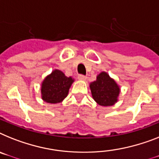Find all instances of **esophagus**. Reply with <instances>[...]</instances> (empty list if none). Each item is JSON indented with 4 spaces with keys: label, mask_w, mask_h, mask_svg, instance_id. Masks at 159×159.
I'll return each instance as SVG.
<instances>
[{
    "label": "esophagus",
    "mask_w": 159,
    "mask_h": 159,
    "mask_svg": "<svg viewBox=\"0 0 159 159\" xmlns=\"http://www.w3.org/2000/svg\"><path fill=\"white\" fill-rule=\"evenodd\" d=\"M78 79L81 80V81H86V77L84 75H78Z\"/></svg>",
    "instance_id": "1"
}]
</instances>
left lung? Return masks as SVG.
Segmentation results:
<instances>
[{"mask_svg": "<svg viewBox=\"0 0 159 159\" xmlns=\"http://www.w3.org/2000/svg\"><path fill=\"white\" fill-rule=\"evenodd\" d=\"M90 89L92 98L100 106H113L118 102L120 87L107 72L97 75L95 81L90 83Z\"/></svg>", "mask_w": 159, "mask_h": 159, "instance_id": "1", "label": "left lung"}]
</instances>
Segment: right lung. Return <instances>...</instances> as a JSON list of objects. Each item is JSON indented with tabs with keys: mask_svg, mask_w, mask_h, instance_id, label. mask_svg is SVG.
Returning a JSON list of instances; mask_svg holds the SVG:
<instances>
[{
	"mask_svg": "<svg viewBox=\"0 0 159 159\" xmlns=\"http://www.w3.org/2000/svg\"><path fill=\"white\" fill-rule=\"evenodd\" d=\"M73 82L74 79L72 77H66L62 71L54 69L43 80L41 98L48 103H60L67 97Z\"/></svg>",
	"mask_w": 159,
	"mask_h": 159,
	"instance_id": "1",
	"label": "right lung"
}]
</instances>
